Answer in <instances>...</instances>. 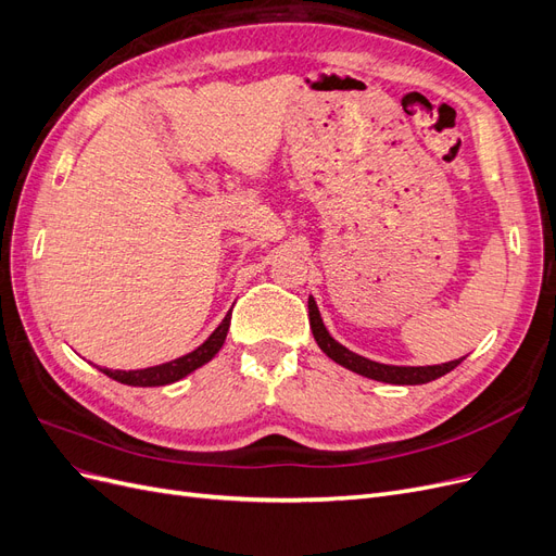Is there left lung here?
Segmentation results:
<instances>
[{"instance_id":"8db88e82","label":"left lung","mask_w":556,"mask_h":556,"mask_svg":"<svg viewBox=\"0 0 556 556\" xmlns=\"http://www.w3.org/2000/svg\"><path fill=\"white\" fill-rule=\"evenodd\" d=\"M308 319H311V329H313V336H315L319 350H323L329 359H333L336 364H341V366L350 368V371H355L364 378H371V380L390 382V384H425V382H431L435 378L450 374L454 366H459L464 362V357H462V359H454V362L439 364V366H387V364H378V362H371V359L355 355V352H350L339 341L331 339L329 331L325 329L323 317H319V311L315 306L313 296H308Z\"/></svg>"}]
</instances>
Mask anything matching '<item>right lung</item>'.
Masks as SVG:
<instances>
[{
    "instance_id": "right-lung-1",
    "label": "right lung",
    "mask_w": 556,
    "mask_h": 556,
    "mask_svg": "<svg viewBox=\"0 0 556 556\" xmlns=\"http://www.w3.org/2000/svg\"><path fill=\"white\" fill-rule=\"evenodd\" d=\"M229 323H231V313L225 315L220 327H217L204 343H201L197 350L188 352L185 357H178L174 362H166V364H160V366L141 368V371H109V368H102V374H106L109 378L123 382V384H131V387L172 384V382L185 378L188 374H192L194 368L204 366L206 362H211L217 355V350L223 348V343L227 339Z\"/></svg>"
}]
</instances>
